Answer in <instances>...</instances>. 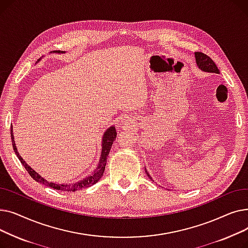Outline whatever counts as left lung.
Returning <instances> with one entry per match:
<instances>
[{"mask_svg": "<svg viewBox=\"0 0 248 248\" xmlns=\"http://www.w3.org/2000/svg\"><path fill=\"white\" fill-rule=\"evenodd\" d=\"M195 57H196V62H197V65L199 66V68L203 71H207V72H214V73H220L219 72V69L218 67L216 66L215 62L204 53H202V52H195ZM147 172V171H146ZM149 178L151 180L152 177L149 175V173L147 172Z\"/></svg>", "mask_w": 248, "mask_h": 248, "instance_id": "8db88e82", "label": "left lung"}]
</instances>
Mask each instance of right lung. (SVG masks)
Here are the masks:
<instances>
[{"label": "right lung", "instance_id": "right-lung-1", "mask_svg": "<svg viewBox=\"0 0 248 248\" xmlns=\"http://www.w3.org/2000/svg\"><path fill=\"white\" fill-rule=\"evenodd\" d=\"M60 51H58L59 53ZM116 138V132H115V128L113 126L109 127L108 131L106 132L103 136V140H102V152H101V157H100V161L98 164V168L95 170V172L89 176L86 177L85 179L77 182L75 184L72 185H59V184H54L52 183V182H48L45 179H43L40 175L38 173H36L33 169L26 164V162L21 158V155H19L16 145H15V140H14V136H13V129H11V140H12V145H13V149H14L18 159L20 160L21 164L25 167L26 170L29 173V175L36 181L38 183H42L43 185H46L48 187H51L53 189L56 190H60L63 192H71V191H77V190H81V189H85L88 188L90 186L94 185L95 183H97V181L102 177L103 172H104V169H106V165H107V159H108V155L109 154V151L111 149V146L113 144V140Z\"/></svg>", "mask_w": 248, "mask_h": 248}]
</instances>
